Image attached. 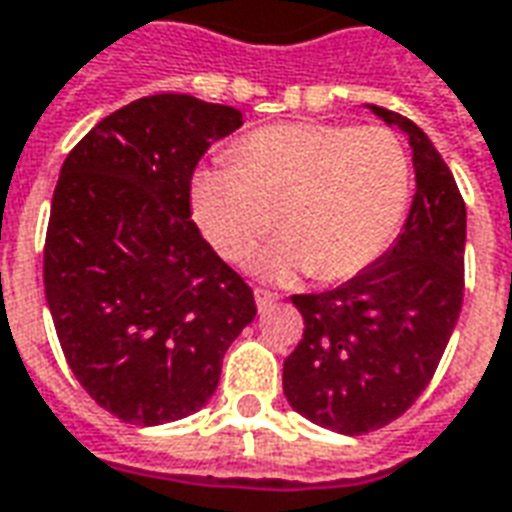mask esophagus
Here are the masks:
<instances>
[{
  "mask_svg": "<svg viewBox=\"0 0 512 512\" xmlns=\"http://www.w3.org/2000/svg\"><path fill=\"white\" fill-rule=\"evenodd\" d=\"M279 296L277 293H271V290H263V288H257L255 290V301H257V310L260 312H266L274 301H277Z\"/></svg>",
  "mask_w": 512,
  "mask_h": 512,
  "instance_id": "esophagus-1",
  "label": "esophagus"
}]
</instances>
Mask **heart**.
<instances>
[{"instance_id": "heart-1", "label": "heart", "mask_w": 512, "mask_h": 512, "mask_svg": "<svg viewBox=\"0 0 512 512\" xmlns=\"http://www.w3.org/2000/svg\"><path fill=\"white\" fill-rule=\"evenodd\" d=\"M411 189V158L386 128L277 123L244 136L233 156L202 164L189 202L224 260H249L279 213L288 238L257 257V268L274 279L345 282L392 246Z\"/></svg>"}]
</instances>
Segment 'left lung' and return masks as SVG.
Returning a JSON list of instances; mask_svg holds the SVG:
<instances>
[{"instance_id":"8db88e82","label":"left lung","mask_w":512,"mask_h":512,"mask_svg":"<svg viewBox=\"0 0 512 512\" xmlns=\"http://www.w3.org/2000/svg\"><path fill=\"white\" fill-rule=\"evenodd\" d=\"M414 150L417 194L395 246L362 274L293 296L304 318L282 389L301 417L362 436L406 414L450 343L463 304L466 205L450 167L408 117L370 106Z\"/></svg>"}]
</instances>
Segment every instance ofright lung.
<instances>
[{"mask_svg": "<svg viewBox=\"0 0 512 512\" xmlns=\"http://www.w3.org/2000/svg\"><path fill=\"white\" fill-rule=\"evenodd\" d=\"M233 106L161 93L104 117L60 169L43 285L62 354L95 403L131 425L200 411L257 315L244 279L191 222L189 183Z\"/></svg>", "mask_w": 512, "mask_h": 512, "instance_id": "obj_1", "label": "right lung"}]
</instances>
